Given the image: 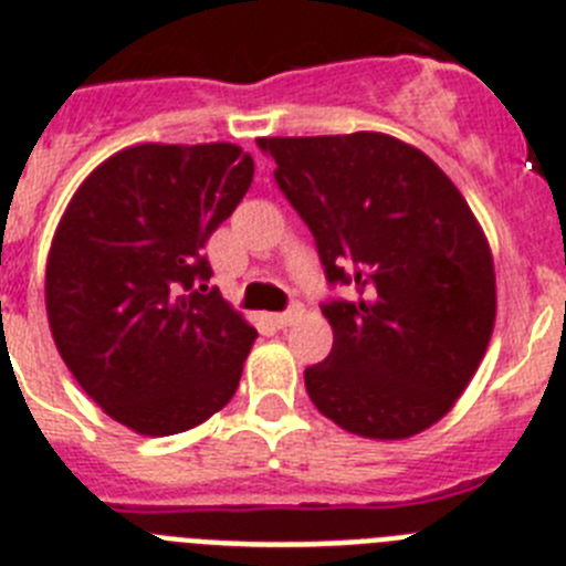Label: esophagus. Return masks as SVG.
<instances>
[{"label":"esophagus","mask_w":566,"mask_h":566,"mask_svg":"<svg viewBox=\"0 0 566 566\" xmlns=\"http://www.w3.org/2000/svg\"><path fill=\"white\" fill-rule=\"evenodd\" d=\"M297 317H303V308H300V305H292L289 311H283V314H272L269 319H272L274 328H286V325H292Z\"/></svg>","instance_id":"esophagus-1"}]
</instances>
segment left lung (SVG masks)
Returning <instances> with one entry per match:
<instances>
[{
  "label": "left lung",
  "instance_id": "1",
  "mask_svg": "<svg viewBox=\"0 0 566 566\" xmlns=\"http://www.w3.org/2000/svg\"><path fill=\"white\" fill-rule=\"evenodd\" d=\"M274 179L308 224L331 283L356 303L323 314L334 347L305 370L325 418L370 440H403L458 403L496 319L494 255L454 181L381 132L261 137Z\"/></svg>",
  "mask_w": 566,
  "mask_h": 566
}]
</instances>
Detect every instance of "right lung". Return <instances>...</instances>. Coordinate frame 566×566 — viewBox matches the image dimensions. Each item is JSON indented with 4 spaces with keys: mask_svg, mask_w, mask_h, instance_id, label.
Masks as SVG:
<instances>
[{
    "mask_svg": "<svg viewBox=\"0 0 566 566\" xmlns=\"http://www.w3.org/2000/svg\"><path fill=\"white\" fill-rule=\"evenodd\" d=\"M252 174L232 143L128 145L81 181L55 227L50 334L83 392L132 432H185L235 396L258 331L207 289L205 243Z\"/></svg>",
    "mask_w": 566,
    "mask_h": 566,
    "instance_id": "1",
    "label": "right lung"
}]
</instances>
